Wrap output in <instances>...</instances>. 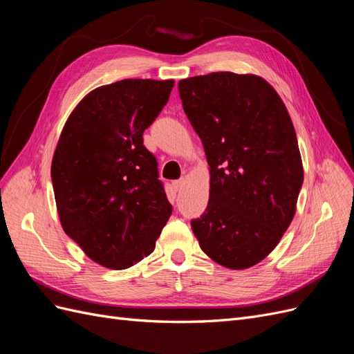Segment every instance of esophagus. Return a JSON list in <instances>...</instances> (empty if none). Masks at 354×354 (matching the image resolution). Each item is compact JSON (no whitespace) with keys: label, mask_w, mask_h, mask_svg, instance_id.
Here are the masks:
<instances>
[{"label":"esophagus","mask_w":354,"mask_h":354,"mask_svg":"<svg viewBox=\"0 0 354 354\" xmlns=\"http://www.w3.org/2000/svg\"><path fill=\"white\" fill-rule=\"evenodd\" d=\"M173 186H174V189H176V192H180L181 189L185 187V178H180V180H176L174 183H173Z\"/></svg>","instance_id":"1"}]
</instances>
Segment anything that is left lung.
<instances>
[{
    "label": "left lung",
    "instance_id": "left-lung-1",
    "mask_svg": "<svg viewBox=\"0 0 354 354\" xmlns=\"http://www.w3.org/2000/svg\"><path fill=\"white\" fill-rule=\"evenodd\" d=\"M178 93L211 169L208 205L192 230L214 261L248 269L294 218L304 174L292 121L279 94L255 75H199L181 80Z\"/></svg>",
    "mask_w": 354,
    "mask_h": 354
}]
</instances>
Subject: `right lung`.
Instances as JSON below:
<instances>
[{"instance_id":"1","label":"right lung","mask_w":354,"mask_h":354,"mask_svg":"<svg viewBox=\"0 0 354 354\" xmlns=\"http://www.w3.org/2000/svg\"><path fill=\"white\" fill-rule=\"evenodd\" d=\"M174 81L122 80L95 88L71 113L51 162L62 227L115 270L152 254L173 207L143 133Z\"/></svg>"}]
</instances>
